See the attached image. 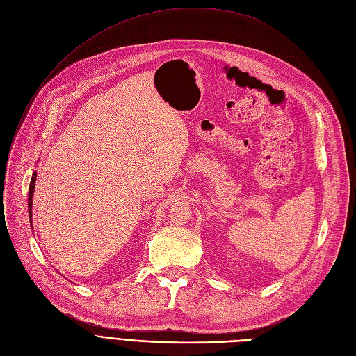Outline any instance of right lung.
Instances as JSON below:
<instances>
[{
  "mask_svg": "<svg viewBox=\"0 0 356 356\" xmlns=\"http://www.w3.org/2000/svg\"><path fill=\"white\" fill-rule=\"evenodd\" d=\"M35 181H37V171L33 172L31 182H30V189H29V213H30V224L33 222V197H34V189H35Z\"/></svg>",
  "mask_w": 356,
  "mask_h": 356,
  "instance_id": "right-lung-1",
  "label": "right lung"
}]
</instances>
